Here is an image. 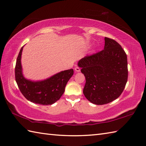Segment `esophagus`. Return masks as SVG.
<instances>
[{
  "instance_id": "34e87169",
  "label": "esophagus",
  "mask_w": 146,
  "mask_h": 146,
  "mask_svg": "<svg viewBox=\"0 0 146 146\" xmlns=\"http://www.w3.org/2000/svg\"><path fill=\"white\" fill-rule=\"evenodd\" d=\"M75 70L76 71V72H80V68L78 66H76L75 68Z\"/></svg>"
}]
</instances>
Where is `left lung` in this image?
<instances>
[{"label":"left lung","mask_w":146,"mask_h":146,"mask_svg":"<svg viewBox=\"0 0 146 146\" xmlns=\"http://www.w3.org/2000/svg\"><path fill=\"white\" fill-rule=\"evenodd\" d=\"M78 65L86 79L83 94L92 103L107 104L122 94L128 78L127 58L115 40L105 37L103 50L83 58Z\"/></svg>","instance_id":"8db88e82"}]
</instances>
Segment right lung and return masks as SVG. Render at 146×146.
<instances>
[{
	"instance_id": "right-lung-1",
	"label": "right lung",
	"mask_w": 146,
	"mask_h": 146,
	"mask_svg": "<svg viewBox=\"0 0 146 146\" xmlns=\"http://www.w3.org/2000/svg\"><path fill=\"white\" fill-rule=\"evenodd\" d=\"M22 47L15 67V78L22 94L27 100L37 104L48 105L55 103L64 92L68 82L73 75V70L61 71L43 81L33 82L26 79L22 73Z\"/></svg>"
}]
</instances>
